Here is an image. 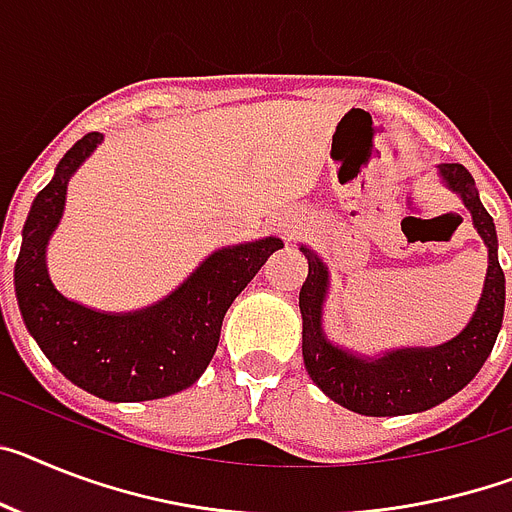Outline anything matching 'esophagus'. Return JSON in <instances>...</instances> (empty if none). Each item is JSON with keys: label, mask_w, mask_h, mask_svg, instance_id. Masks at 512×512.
<instances>
[{"label": "esophagus", "mask_w": 512, "mask_h": 512, "mask_svg": "<svg viewBox=\"0 0 512 512\" xmlns=\"http://www.w3.org/2000/svg\"><path fill=\"white\" fill-rule=\"evenodd\" d=\"M276 229L281 231L286 239H291V236L296 234V229H299V218L291 216V213H281V216L276 218Z\"/></svg>", "instance_id": "obj_1"}]
</instances>
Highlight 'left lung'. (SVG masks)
Returning a JSON list of instances; mask_svg holds the SVG:
<instances>
[{
  "instance_id": "left-lung-1",
  "label": "left lung",
  "mask_w": 512,
  "mask_h": 512,
  "mask_svg": "<svg viewBox=\"0 0 512 512\" xmlns=\"http://www.w3.org/2000/svg\"><path fill=\"white\" fill-rule=\"evenodd\" d=\"M440 182L461 197L476 234L487 247L484 289L466 328L448 343L429 349H388L385 354H356L325 336L322 309L328 299L330 270L315 249L302 244L309 263L299 291L302 309V356L307 375L330 401L364 416H403L427 411L463 390L492 354L505 315V273L497 260L495 221L479 200L474 176L461 163H440Z\"/></svg>"
}]
</instances>
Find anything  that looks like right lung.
Returning a JSON list of instances; mask_svg holds the SVG:
<instances>
[{
    "label": "right lung",
    "instance_id": "right-lung-1",
    "mask_svg": "<svg viewBox=\"0 0 512 512\" xmlns=\"http://www.w3.org/2000/svg\"><path fill=\"white\" fill-rule=\"evenodd\" d=\"M101 143V132L77 140L30 205L15 263L17 307L38 349L77 388L111 403L153 401L200 380L226 309L283 242L263 236L216 249L171 294L143 309L101 312L72 302L51 281L46 247L62 221L72 174Z\"/></svg>",
    "mask_w": 512,
    "mask_h": 512
}]
</instances>
